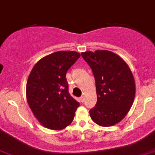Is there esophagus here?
Instances as JSON below:
<instances>
[{"label":"esophagus","mask_w":155,"mask_h":155,"mask_svg":"<svg viewBox=\"0 0 155 155\" xmlns=\"http://www.w3.org/2000/svg\"><path fill=\"white\" fill-rule=\"evenodd\" d=\"M80 101H81V102H84V101H85V97H84V95L80 97Z\"/></svg>","instance_id":"34e87169"}]
</instances>
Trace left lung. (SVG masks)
I'll use <instances>...</instances> for the list:
<instances>
[{
	"label": "left lung",
	"mask_w": 155,
	"mask_h": 155,
	"mask_svg": "<svg viewBox=\"0 0 155 155\" xmlns=\"http://www.w3.org/2000/svg\"><path fill=\"white\" fill-rule=\"evenodd\" d=\"M91 67L95 80L97 103L90 115L100 126L120 122L133 103L136 85L132 71L119 56L108 50L81 53Z\"/></svg>",
	"instance_id": "1"
}]
</instances>
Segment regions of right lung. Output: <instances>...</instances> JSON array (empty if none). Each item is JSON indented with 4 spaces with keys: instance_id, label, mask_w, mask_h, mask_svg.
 Instances as JSON below:
<instances>
[{
    "instance_id": "add662e5",
    "label": "right lung",
    "mask_w": 155,
    "mask_h": 155,
    "mask_svg": "<svg viewBox=\"0 0 155 155\" xmlns=\"http://www.w3.org/2000/svg\"><path fill=\"white\" fill-rule=\"evenodd\" d=\"M80 57L75 51H58L38 61L27 83V102L44 127L61 130L73 120L80 103L70 95L66 73Z\"/></svg>"
}]
</instances>
